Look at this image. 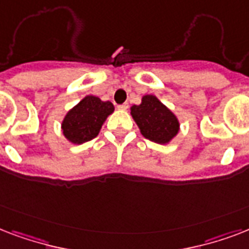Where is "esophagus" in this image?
<instances>
[{
	"label": "esophagus",
	"instance_id": "1",
	"mask_svg": "<svg viewBox=\"0 0 249 249\" xmlns=\"http://www.w3.org/2000/svg\"><path fill=\"white\" fill-rule=\"evenodd\" d=\"M128 107H129L128 103H124V105L117 106V108H119V109H128Z\"/></svg>",
	"mask_w": 249,
	"mask_h": 249
}]
</instances>
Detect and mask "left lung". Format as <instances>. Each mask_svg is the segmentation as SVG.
Listing matches in <instances>:
<instances>
[{
  "label": "left lung",
  "instance_id": "obj_1",
  "mask_svg": "<svg viewBox=\"0 0 249 249\" xmlns=\"http://www.w3.org/2000/svg\"><path fill=\"white\" fill-rule=\"evenodd\" d=\"M130 115L141 134L155 143H170L179 132L178 117L152 94H146L140 105L132 106Z\"/></svg>",
  "mask_w": 249,
  "mask_h": 249
}]
</instances>
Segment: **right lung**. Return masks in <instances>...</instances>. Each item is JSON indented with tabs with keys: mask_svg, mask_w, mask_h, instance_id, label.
<instances>
[{
	"mask_svg": "<svg viewBox=\"0 0 249 249\" xmlns=\"http://www.w3.org/2000/svg\"><path fill=\"white\" fill-rule=\"evenodd\" d=\"M115 111L111 102L86 95L64 116L60 128L64 138L72 144H83L99 134L102 125Z\"/></svg>",
	"mask_w": 249,
	"mask_h": 249,
	"instance_id": "add662e5",
	"label": "right lung"
}]
</instances>
